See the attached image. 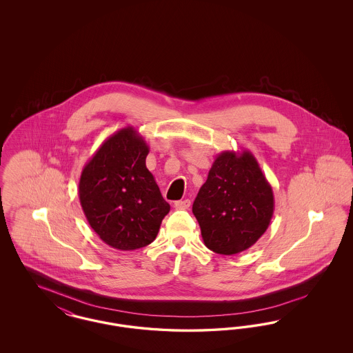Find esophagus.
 <instances>
[{"label": "esophagus", "mask_w": 353, "mask_h": 353, "mask_svg": "<svg viewBox=\"0 0 353 353\" xmlns=\"http://www.w3.org/2000/svg\"><path fill=\"white\" fill-rule=\"evenodd\" d=\"M189 206H190V200H188V199L174 202V208L180 209V210H186V209H189Z\"/></svg>", "instance_id": "34e87169"}]
</instances>
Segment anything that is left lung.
<instances>
[{
	"label": "left lung",
	"instance_id": "obj_1",
	"mask_svg": "<svg viewBox=\"0 0 353 353\" xmlns=\"http://www.w3.org/2000/svg\"><path fill=\"white\" fill-rule=\"evenodd\" d=\"M192 210L212 252L233 255L252 248L274 214L272 188L252 152L219 153Z\"/></svg>",
	"mask_w": 353,
	"mask_h": 353
}]
</instances>
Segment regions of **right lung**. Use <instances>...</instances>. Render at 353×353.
I'll return each instance as SVG.
<instances>
[{
	"mask_svg": "<svg viewBox=\"0 0 353 353\" xmlns=\"http://www.w3.org/2000/svg\"><path fill=\"white\" fill-rule=\"evenodd\" d=\"M148 153L143 136L125 127L111 134L82 170L84 216L114 249L130 252L150 245L170 210L145 165Z\"/></svg>",
	"mask_w": 353,
	"mask_h": 353,
	"instance_id": "1",
	"label": "right lung"
}]
</instances>
